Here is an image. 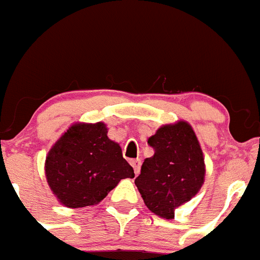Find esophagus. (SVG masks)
Instances as JSON below:
<instances>
[{
    "label": "esophagus",
    "instance_id": "1",
    "mask_svg": "<svg viewBox=\"0 0 260 260\" xmlns=\"http://www.w3.org/2000/svg\"><path fill=\"white\" fill-rule=\"evenodd\" d=\"M131 165L134 167L135 173L139 174V172H140V167H141V160H140V158H135V160H131Z\"/></svg>",
    "mask_w": 260,
    "mask_h": 260
}]
</instances>
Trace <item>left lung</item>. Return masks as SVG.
<instances>
[{"mask_svg":"<svg viewBox=\"0 0 260 260\" xmlns=\"http://www.w3.org/2000/svg\"><path fill=\"white\" fill-rule=\"evenodd\" d=\"M148 145L154 154L144 161L135 184L150 211L172 219L174 209L196 196L204 184V154L185 121L161 126Z\"/></svg>","mask_w":260,"mask_h":260,"instance_id":"1","label":"left lung"}]
</instances>
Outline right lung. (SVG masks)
Returning a JSON list of instances; mask_svg holds the SVG:
<instances>
[{"label":"right lung","mask_w":260,"mask_h":260,"mask_svg":"<svg viewBox=\"0 0 260 260\" xmlns=\"http://www.w3.org/2000/svg\"><path fill=\"white\" fill-rule=\"evenodd\" d=\"M51 190L67 208H84L103 200L134 168L121 148L107 136L106 124H75L60 137L46 158Z\"/></svg>","instance_id":"1"}]
</instances>
